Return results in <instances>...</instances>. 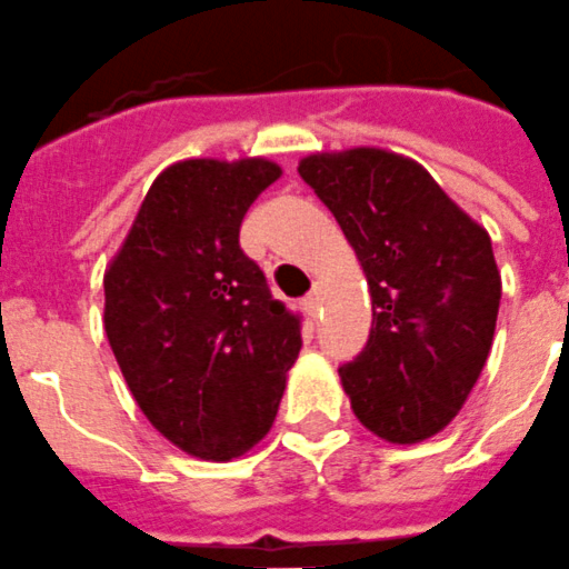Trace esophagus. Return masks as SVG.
I'll list each match as a JSON object with an SVG mask.
<instances>
[{
    "instance_id": "obj_1",
    "label": "esophagus",
    "mask_w": 569,
    "mask_h": 569,
    "mask_svg": "<svg viewBox=\"0 0 569 569\" xmlns=\"http://www.w3.org/2000/svg\"><path fill=\"white\" fill-rule=\"evenodd\" d=\"M302 308H306V311L311 313V317H317V313H319V291L317 289H313L311 295H308L306 300H302Z\"/></svg>"
}]
</instances>
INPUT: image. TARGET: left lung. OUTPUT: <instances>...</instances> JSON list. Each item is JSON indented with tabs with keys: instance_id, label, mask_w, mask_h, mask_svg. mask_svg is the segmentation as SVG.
Masks as SVG:
<instances>
[{
	"instance_id": "left-lung-1",
	"label": "left lung",
	"mask_w": 569,
	"mask_h": 569,
	"mask_svg": "<svg viewBox=\"0 0 569 569\" xmlns=\"http://www.w3.org/2000/svg\"><path fill=\"white\" fill-rule=\"evenodd\" d=\"M297 172L345 230L372 295L367 347L339 367L352 411L386 442H422L459 413L492 350V239L395 152H319Z\"/></svg>"
}]
</instances>
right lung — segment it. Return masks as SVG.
<instances>
[{
    "mask_svg": "<svg viewBox=\"0 0 569 569\" xmlns=\"http://www.w3.org/2000/svg\"><path fill=\"white\" fill-rule=\"evenodd\" d=\"M278 178L263 158L174 163L104 272V333L132 397L200 459L267 437L302 347V317L239 244L244 213Z\"/></svg>",
    "mask_w": 569,
    "mask_h": 569,
    "instance_id": "1",
    "label": "right lung"
}]
</instances>
